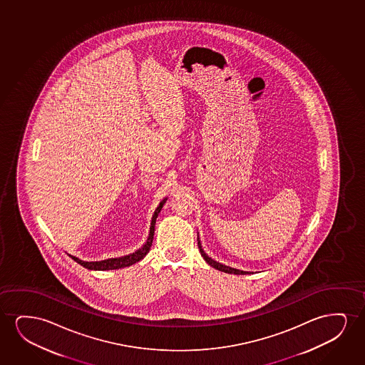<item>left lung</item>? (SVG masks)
Returning a JSON list of instances; mask_svg holds the SVG:
<instances>
[{
    "mask_svg": "<svg viewBox=\"0 0 365 365\" xmlns=\"http://www.w3.org/2000/svg\"><path fill=\"white\" fill-rule=\"evenodd\" d=\"M197 240H198V248H200V255L202 257L205 258V262L210 265V267H213L215 269L220 270V272H225V273H230V274H250V272H245V270L235 269V268H232V267H228V265L222 264L220 262H215V259H212L210 257H208V255L205 253L203 248H202V243H200V237H197Z\"/></svg>",
    "mask_w": 365,
    "mask_h": 365,
    "instance_id": "8db88e82",
    "label": "left lung"
}]
</instances>
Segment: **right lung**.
Segmentation results:
<instances>
[{
    "label": "right lung",
    "mask_w": 365,
    "mask_h": 365,
    "mask_svg": "<svg viewBox=\"0 0 365 365\" xmlns=\"http://www.w3.org/2000/svg\"><path fill=\"white\" fill-rule=\"evenodd\" d=\"M165 200H167V198L162 200L160 205L157 207V210H155V215L152 217V222H150V235H148L147 242H145V245H143L142 248L135 250V253H130V255L120 257V258H110V259L100 260V262H85V260H81L80 258L73 257V255H70L72 259L77 262L78 264L90 270L120 269V268H125V267H130V265L135 264L137 262H140V259H143L145 255L150 252V245H152V242H153V235H155V220H157V217L160 215V210H162V207L165 205Z\"/></svg>",
    "instance_id": "1"
}]
</instances>
